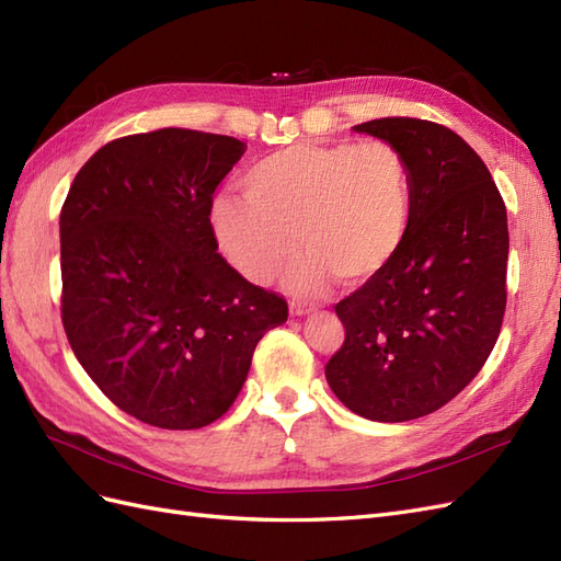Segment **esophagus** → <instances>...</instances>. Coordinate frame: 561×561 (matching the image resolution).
<instances>
[{"label": "esophagus", "mask_w": 561, "mask_h": 561, "mask_svg": "<svg viewBox=\"0 0 561 561\" xmlns=\"http://www.w3.org/2000/svg\"><path fill=\"white\" fill-rule=\"evenodd\" d=\"M289 310H291V314H308V312H312V306H308V304H300V300H291L289 304Z\"/></svg>", "instance_id": "34e87169"}]
</instances>
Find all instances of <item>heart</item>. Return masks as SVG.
I'll return each instance as SVG.
<instances>
[{"instance_id": "b5f03b06", "label": "heart", "mask_w": 561, "mask_h": 561, "mask_svg": "<svg viewBox=\"0 0 561 561\" xmlns=\"http://www.w3.org/2000/svg\"><path fill=\"white\" fill-rule=\"evenodd\" d=\"M241 190L213 204L215 241L255 284L275 279L304 243L308 253L286 277L296 294H318L334 277L351 286L381 277L414 213L410 161L381 139L291 144L243 172Z\"/></svg>"}]
</instances>
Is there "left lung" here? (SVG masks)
Wrapping results in <instances>:
<instances>
[{
	"label": "left lung",
	"instance_id": "left-lung-1",
	"mask_svg": "<svg viewBox=\"0 0 561 561\" xmlns=\"http://www.w3.org/2000/svg\"><path fill=\"white\" fill-rule=\"evenodd\" d=\"M405 153L410 234L396 263L336 304L346 329L324 375L371 422L436 412L485 365L507 306V210L485 163L450 127L420 118L355 125Z\"/></svg>",
	"mask_w": 561,
	"mask_h": 561
}]
</instances>
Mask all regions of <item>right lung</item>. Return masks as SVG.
<instances>
[{"label": "right lung", "instance_id": "right-lung-1", "mask_svg": "<svg viewBox=\"0 0 561 561\" xmlns=\"http://www.w3.org/2000/svg\"><path fill=\"white\" fill-rule=\"evenodd\" d=\"M247 144L186 127L108 141L61 208V320L102 393L158 428L208 426L232 408L284 296L218 253L213 192Z\"/></svg>", "mask_w": 561, "mask_h": 561}]
</instances>
